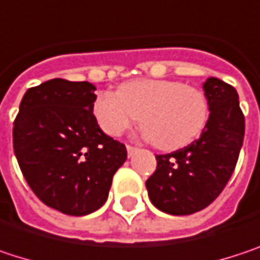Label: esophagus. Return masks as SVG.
Returning a JSON list of instances; mask_svg holds the SVG:
<instances>
[{"label":"esophagus","instance_id":"1","mask_svg":"<svg viewBox=\"0 0 260 260\" xmlns=\"http://www.w3.org/2000/svg\"><path fill=\"white\" fill-rule=\"evenodd\" d=\"M126 150H128V155L132 156V155H134V152L137 150V147H134V146H129V144H128V146H126Z\"/></svg>","mask_w":260,"mask_h":260}]
</instances>
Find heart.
I'll use <instances>...</instances> for the list:
<instances>
[{
	"label": "heart",
	"instance_id": "obj_1",
	"mask_svg": "<svg viewBox=\"0 0 260 260\" xmlns=\"http://www.w3.org/2000/svg\"><path fill=\"white\" fill-rule=\"evenodd\" d=\"M93 114L102 131L119 137L138 120L144 137L162 150L191 144L209 119V101L203 90L172 79H134L117 93L102 91L93 102Z\"/></svg>",
	"mask_w": 260,
	"mask_h": 260
}]
</instances>
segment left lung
<instances>
[{"label": "left lung", "mask_w": 260, "mask_h": 260, "mask_svg": "<svg viewBox=\"0 0 260 260\" xmlns=\"http://www.w3.org/2000/svg\"><path fill=\"white\" fill-rule=\"evenodd\" d=\"M209 119L186 147L156 155V170L146 181L150 202L162 212L189 215L211 205L229 182L244 141L245 120L238 93L218 78L203 84Z\"/></svg>", "instance_id": "left-lung-1"}]
</instances>
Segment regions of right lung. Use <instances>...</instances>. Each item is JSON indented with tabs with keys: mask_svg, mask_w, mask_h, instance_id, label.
Masks as SVG:
<instances>
[{
	"mask_svg": "<svg viewBox=\"0 0 260 260\" xmlns=\"http://www.w3.org/2000/svg\"><path fill=\"white\" fill-rule=\"evenodd\" d=\"M96 87L55 78L24 94L13 125V149L32 192L49 208L87 215L108 199L126 161L125 144L108 137L93 114Z\"/></svg>",
	"mask_w": 260,
	"mask_h": 260,
	"instance_id": "obj_1",
	"label": "right lung"
}]
</instances>
